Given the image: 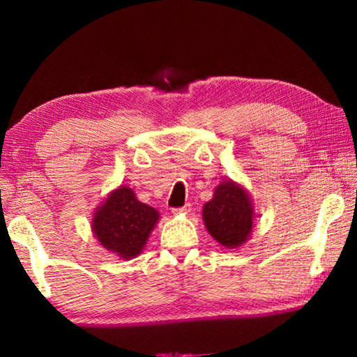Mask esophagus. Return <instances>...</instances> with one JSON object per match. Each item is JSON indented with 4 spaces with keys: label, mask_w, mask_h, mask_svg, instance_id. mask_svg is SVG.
Segmentation results:
<instances>
[{
    "label": "esophagus",
    "mask_w": 357,
    "mask_h": 357,
    "mask_svg": "<svg viewBox=\"0 0 357 357\" xmlns=\"http://www.w3.org/2000/svg\"><path fill=\"white\" fill-rule=\"evenodd\" d=\"M190 204H185L183 208H173V214H187L190 213Z\"/></svg>",
    "instance_id": "obj_1"
}]
</instances>
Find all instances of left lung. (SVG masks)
Returning a JSON list of instances; mask_svg holds the SVG:
<instances>
[{"instance_id":"1","label":"left lung","mask_w":357,"mask_h":357,"mask_svg":"<svg viewBox=\"0 0 357 357\" xmlns=\"http://www.w3.org/2000/svg\"><path fill=\"white\" fill-rule=\"evenodd\" d=\"M208 231L217 243L234 249L244 244L252 231L253 209L243 187L223 181L214 192L213 200L203 208Z\"/></svg>"}]
</instances>
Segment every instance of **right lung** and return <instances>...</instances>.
I'll return each mask as SVG.
<instances>
[{
	"label": "right lung",
	"instance_id": "obj_1",
	"mask_svg": "<svg viewBox=\"0 0 357 357\" xmlns=\"http://www.w3.org/2000/svg\"><path fill=\"white\" fill-rule=\"evenodd\" d=\"M157 220L154 208L138 202L129 187H119L96 211L93 231L107 250L129 259L143 250Z\"/></svg>",
	"mask_w": 357,
	"mask_h": 357
}]
</instances>
